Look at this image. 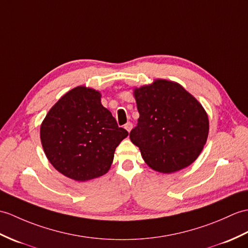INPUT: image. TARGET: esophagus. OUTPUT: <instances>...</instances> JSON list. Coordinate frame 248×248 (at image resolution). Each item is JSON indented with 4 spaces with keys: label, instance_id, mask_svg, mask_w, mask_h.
<instances>
[{
    "label": "esophagus",
    "instance_id": "34e87169",
    "mask_svg": "<svg viewBox=\"0 0 248 248\" xmlns=\"http://www.w3.org/2000/svg\"><path fill=\"white\" fill-rule=\"evenodd\" d=\"M132 126H133V125H132L131 123H126V124H124V129H125L126 131H128V132H130V131L132 130Z\"/></svg>",
    "mask_w": 248,
    "mask_h": 248
}]
</instances>
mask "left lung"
I'll return each mask as SVG.
<instances>
[{
	"instance_id": "8db88e82",
	"label": "left lung",
	"mask_w": 248,
	"mask_h": 248,
	"mask_svg": "<svg viewBox=\"0 0 248 248\" xmlns=\"http://www.w3.org/2000/svg\"><path fill=\"white\" fill-rule=\"evenodd\" d=\"M140 118L130 140L154 171L172 173L191 165L202 152L209 133L203 106L183 86L155 79L133 90Z\"/></svg>"
}]
</instances>
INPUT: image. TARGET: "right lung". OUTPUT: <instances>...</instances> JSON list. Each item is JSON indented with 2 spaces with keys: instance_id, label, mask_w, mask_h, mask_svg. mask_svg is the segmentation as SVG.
I'll return each mask as SVG.
<instances>
[{
  "instance_id": "add662e5",
  "label": "right lung",
  "mask_w": 248,
  "mask_h": 248,
  "mask_svg": "<svg viewBox=\"0 0 248 248\" xmlns=\"http://www.w3.org/2000/svg\"><path fill=\"white\" fill-rule=\"evenodd\" d=\"M128 135L101 105L100 92L84 85L63 95L40 126V138L49 163L77 182L106 174L115 149Z\"/></svg>"
}]
</instances>
